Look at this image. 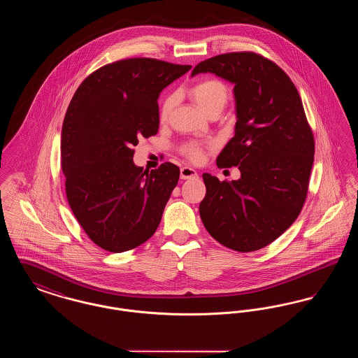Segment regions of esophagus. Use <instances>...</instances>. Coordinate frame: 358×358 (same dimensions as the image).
<instances>
[{
  "label": "esophagus",
  "instance_id": "obj_1",
  "mask_svg": "<svg viewBox=\"0 0 358 358\" xmlns=\"http://www.w3.org/2000/svg\"><path fill=\"white\" fill-rule=\"evenodd\" d=\"M180 176H181L182 180H187V178L197 177V171H194V169H192V168H189V166H184V168H181V171H180Z\"/></svg>",
  "mask_w": 358,
  "mask_h": 358
}]
</instances>
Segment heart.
Segmentation results:
<instances>
[{"label": "heart", "instance_id": "obj_1", "mask_svg": "<svg viewBox=\"0 0 358 358\" xmlns=\"http://www.w3.org/2000/svg\"><path fill=\"white\" fill-rule=\"evenodd\" d=\"M190 95L194 99V102L197 103L208 114L210 110L216 107L222 108L228 101L229 92H228L227 85L220 79L205 78L190 87ZM174 103H176V94L165 96V99L162 101L159 107L161 120H168L174 107ZM182 153L192 162H200L204 158L203 146L199 143H189L182 149Z\"/></svg>", "mask_w": 358, "mask_h": 358}]
</instances>
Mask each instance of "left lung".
<instances>
[{
	"mask_svg": "<svg viewBox=\"0 0 358 358\" xmlns=\"http://www.w3.org/2000/svg\"><path fill=\"white\" fill-rule=\"evenodd\" d=\"M200 72L235 85V136L216 162L241 173L232 182L203 174L200 216L222 245L257 251L279 238L303 208L315 152L313 130L296 87L273 60L255 52H229L199 63L192 76Z\"/></svg>",
	"mask_w": 358,
	"mask_h": 358,
	"instance_id": "left-lung-1",
	"label": "left lung"
}]
</instances>
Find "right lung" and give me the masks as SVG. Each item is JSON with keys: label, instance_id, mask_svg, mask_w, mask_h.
<instances>
[{"label": "right lung", "instance_id": "right-lung-1", "mask_svg": "<svg viewBox=\"0 0 358 358\" xmlns=\"http://www.w3.org/2000/svg\"><path fill=\"white\" fill-rule=\"evenodd\" d=\"M192 66L123 59L90 73L69 102L60 158L69 206L87 236L108 252L143 244L158 228L180 169L133 162L138 139L158 133V95Z\"/></svg>", "mask_w": 358, "mask_h": 358}]
</instances>
